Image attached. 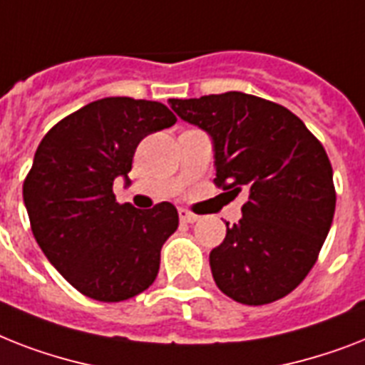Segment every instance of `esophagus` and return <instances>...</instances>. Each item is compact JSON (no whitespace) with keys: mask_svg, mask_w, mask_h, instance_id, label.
<instances>
[{"mask_svg":"<svg viewBox=\"0 0 365 365\" xmlns=\"http://www.w3.org/2000/svg\"><path fill=\"white\" fill-rule=\"evenodd\" d=\"M180 219H182L183 223H195V221H198V215H195V213H191L189 210H180Z\"/></svg>","mask_w":365,"mask_h":365,"instance_id":"esophagus-1","label":"esophagus"}]
</instances>
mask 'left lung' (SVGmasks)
<instances>
[{
    "mask_svg": "<svg viewBox=\"0 0 365 365\" xmlns=\"http://www.w3.org/2000/svg\"><path fill=\"white\" fill-rule=\"evenodd\" d=\"M183 121L212 136L215 185L244 192L242 219L210 253L221 292L245 306L287 296L317 262L336 212L324 148L285 106L227 91L170 99Z\"/></svg>",
    "mask_w": 365,
    "mask_h": 365,
    "instance_id": "8db88e82",
    "label": "left lung"
}]
</instances>
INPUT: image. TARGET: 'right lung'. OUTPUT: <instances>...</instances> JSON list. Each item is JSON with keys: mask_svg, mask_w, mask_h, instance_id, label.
Wrapping results in <instances>:
<instances>
[{"mask_svg": "<svg viewBox=\"0 0 365 365\" xmlns=\"http://www.w3.org/2000/svg\"><path fill=\"white\" fill-rule=\"evenodd\" d=\"M174 123L163 103L105 97L58 121L38 144L24 182L31 230L50 264L88 298L129 300L155 281L178 210L115 202L112 187L129 180L142 138Z\"/></svg>", "mask_w": 365, "mask_h": 365, "instance_id": "1", "label": "right lung"}]
</instances>
